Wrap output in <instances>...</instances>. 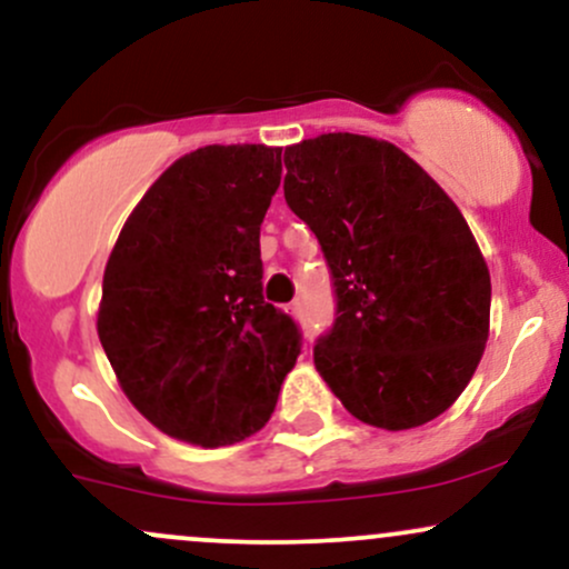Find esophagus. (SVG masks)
Returning a JSON list of instances; mask_svg holds the SVG:
<instances>
[{"mask_svg":"<svg viewBox=\"0 0 569 569\" xmlns=\"http://www.w3.org/2000/svg\"><path fill=\"white\" fill-rule=\"evenodd\" d=\"M287 311H290L292 319H303V306L301 303H290V306H287Z\"/></svg>","mask_w":569,"mask_h":569,"instance_id":"34e87169","label":"esophagus"}]
</instances>
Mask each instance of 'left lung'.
Returning a JSON list of instances; mask_svg holds the SVG:
<instances>
[{
    "label": "left lung",
    "instance_id": "left-lung-1",
    "mask_svg": "<svg viewBox=\"0 0 569 569\" xmlns=\"http://www.w3.org/2000/svg\"><path fill=\"white\" fill-rule=\"evenodd\" d=\"M284 199L333 271L338 317L315 366L355 419L400 432L473 379L491 282L457 203L385 139L319 133L284 147Z\"/></svg>",
    "mask_w": 569,
    "mask_h": 569
}]
</instances>
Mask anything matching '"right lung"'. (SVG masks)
<instances>
[{
  "label": "right lung",
  "mask_w": 569,
  "mask_h": 569,
  "mask_svg": "<svg viewBox=\"0 0 569 569\" xmlns=\"http://www.w3.org/2000/svg\"><path fill=\"white\" fill-rule=\"evenodd\" d=\"M279 180L282 147H199L150 184L107 260L96 311L107 360L147 422L184 443L254 436L301 352L260 282Z\"/></svg>",
  "instance_id": "add662e5"
}]
</instances>
